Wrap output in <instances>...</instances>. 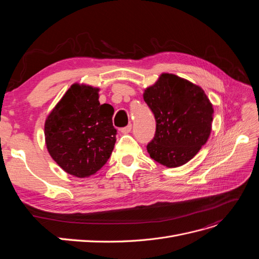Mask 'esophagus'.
<instances>
[{
    "instance_id": "1",
    "label": "esophagus",
    "mask_w": 259,
    "mask_h": 259,
    "mask_svg": "<svg viewBox=\"0 0 259 259\" xmlns=\"http://www.w3.org/2000/svg\"><path fill=\"white\" fill-rule=\"evenodd\" d=\"M131 131H132V124H130V125H127V126L121 128V133H123V134H128Z\"/></svg>"
}]
</instances>
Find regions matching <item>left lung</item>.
<instances>
[{
	"mask_svg": "<svg viewBox=\"0 0 259 259\" xmlns=\"http://www.w3.org/2000/svg\"><path fill=\"white\" fill-rule=\"evenodd\" d=\"M155 119V133L147 150L167 167L191 160L209 136L213 106L199 86L175 74L164 73L144 94Z\"/></svg>",
	"mask_w": 259,
	"mask_h": 259,
	"instance_id": "obj_1",
	"label": "left lung"
}]
</instances>
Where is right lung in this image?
I'll return each instance as SVG.
<instances>
[{
  "label": "right lung",
  "instance_id": "add662e5",
  "mask_svg": "<svg viewBox=\"0 0 259 259\" xmlns=\"http://www.w3.org/2000/svg\"><path fill=\"white\" fill-rule=\"evenodd\" d=\"M112 106L98 101V89L73 84L45 122L46 147L68 174L89 177L110 158L116 130Z\"/></svg>",
  "mask_w": 259,
  "mask_h": 259
}]
</instances>
